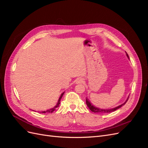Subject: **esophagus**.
I'll return each mask as SVG.
<instances>
[{
	"instance_id": "obj_1",
	"label": "esophagus",
	"mask_w": 148,
	"mask_h": 148,
	"mask_svg": "<svg viewBox=\"0 0 148 148\" xmlns=\"http://www.w3.org/2000/svg\"><path fill=\"white\" fill-rule=\"evenodd\" d=\"M83 82V79L82 78H78L76 79V83H82Z\"/></svg>"
}]
</instances>
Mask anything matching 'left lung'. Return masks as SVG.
I'll return each mask as SVG.
<instances>
[{
	"instance_id": "8db88e82",
	"label": "left lung",
	"mask_w": 148,
	"mask_h": 148,
	"mask_svg": "<svg viewBox=\"0 0 148 148\" xmlns=\"http://www.w3.org/2000/svg\"><path fill=\"white\" fill-rule=\"evenodd\" d=\"M127 56L128 57V56L127 53ZM128 98H129V97H128ZM128 98L127 99V100L126 101V102H125V103H123V104L120 105V106H118L117 107H115V108H114V109H102L97 108V107L94 106L91 104V103L90 102V101H89L88 99V98H86V105L88 107V108L90 109L92 112H95V113H110V112H114V111H115L116 110H117L118 109L120 108V107H122V106L125 105V103L127 102Z\"/></svg>"
}]
</instances>
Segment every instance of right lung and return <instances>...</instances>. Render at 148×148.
<instances>
[{"label":"right lung","mask_w":148,"mask_h":148,"mask_svg":"<svg viewBox=\"0 0 148 148\" xmlns=\"http://www.w3.org/2000/svg\"><path fill=\"white\" fill-rule=\"evenodd\" d=\"M64 92H63L61 95V96H60V98H59V101H58V102H57V105L53 107V108H52V109H49V110H46V111H44V112H42V113H52V112H53V111H54L55 110H56V109L57 108V107H59V104H60V99H62V96H63V95H64Z\"/></svg>","instance_id":"obj_1"}]
</instances>
